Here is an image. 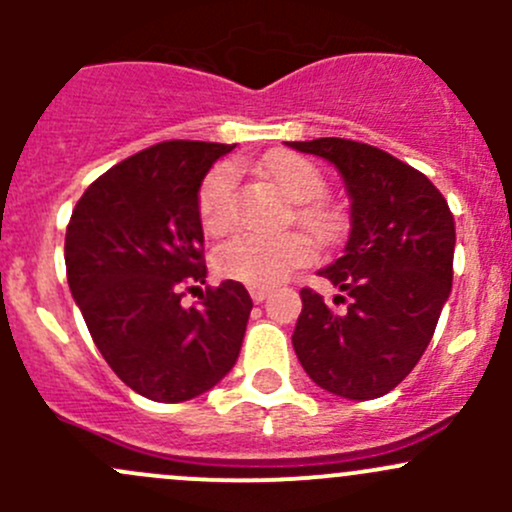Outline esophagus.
I'll use <instances>...</instances> for the list:
<instances>
[{
	"mask_svg": "<svg viewBox=\"0 0 512 512\" xmlns=\"http://www.w3.org/2000/svg\"><path fill=\"white\" fill-rule=\"evenodd\" d=\"M267 294H270V287H250V297H252V302H265L267 299Z\"/></svg>",
	"mask_w": 512,
	"mask_h": 512,
	"instance_id": "esophagus-1",
	"label": "esophagus"
}]
</instances>
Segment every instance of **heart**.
Returning a JSON list of instances; mask_svg holds the SVG:
<instances>
[{"instance_id": "b5f03b06", "label": "heart", "mask_w": 512, "mask_h": 512, "mask_svg": "<svg viewBox=\"0 0 512 512\" xmlns=\"http://www.w3.org/2000/svg\"><path fill=\"white\" fill-rule=\"evenodd\" d=\"M267 178L280 188L287 200L297 203V220L314 235L329 237L337 227L332 210L317 203L324 193V175L307 158L285 153L267 163ZM235 205V170L232 165H218L205 178L198 195L200 223L213 235L227 230ZM312 260V245L297 232L285 235H257L240 232L223 242L215 252V270L230 280L250 287H272L282 282L292 270Z\"/></svg>"}]
</instances>
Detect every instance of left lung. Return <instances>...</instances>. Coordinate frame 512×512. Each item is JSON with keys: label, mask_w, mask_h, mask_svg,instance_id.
<instances>
[{"label": "left lung", "mask_w": 512, "mask_h": 512, "mask_svg": "<svg viewBox=\"0 0 512 512\" xmlns=\"http://www.w3.org/2000/svg\"><path fill=\"white\" fill-rule=\"evenodd\" d=\"M287 146L329 160L352 200L344 252L319 270L347 294V312L304 287L294 354L329 394L379 399L411 374L436 332L451 294L456 223L441 190L391 153L347 138Z\"/></svg>", "instance_id": "obj_1"}]
</instances>
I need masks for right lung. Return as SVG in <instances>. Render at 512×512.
<instances>
[{"mask_svg":"<svg viewBox=\"0 0 512 512\" xmlns=\"http://www.w3.org/2000/svg\"><path fill=\"white\" fill-rule=\"evenodd\" d=\"M235 146L163 141L94 180L66 227L71 294L118 379L151 401L178 404L235 366L252 299L235 280L205 285L200 183Z\"/></svg>","mask_w":512,"mask_h":512,"instance_id":"1","label":"right lung"}]
</instances>
